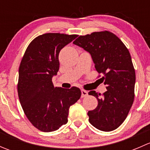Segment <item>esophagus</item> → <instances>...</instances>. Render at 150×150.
Masks as SVG:
<instances>
[{
	"label": "esophagus",
	"mask_w": 150,
	"mask_h": 150,
	"mask_svg": "<svg viewBox=\"0 0 150 150\" xmlns=\"http://www.w3.org/2000/svg\"><path fill=\"white\" fill-rule=\"evenodd\" d=\"M88 96V91L83 89H81V97H86Z\"/></svg>",
	"instance_id": "34e87169"
}]
</instances>
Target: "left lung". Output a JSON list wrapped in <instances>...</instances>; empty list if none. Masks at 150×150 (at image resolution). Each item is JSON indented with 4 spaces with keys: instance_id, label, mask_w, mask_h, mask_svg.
<instances>
[{
    "instance_id": "1",
    "label": "left lung",
    "mask_w": 150,
    "mask_h": 150,
    "mask_svg": "<svg viewBox=\"0 0 150 150\" xmlns=\"http://www.w3.org/2000/svg\"><path fill=\"white\" fill-rule=\"evenodd\" d=\"M91 54L96 70L101 73L107 91L102 95L91 91L98 105L88 111L89 122L97 129L111 131L126 118L134 99L135 69L128 48L113 33L95 32L81 35L73 42Z\"/></svg>"
}]
</instances>
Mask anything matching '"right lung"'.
<instances>
[{
	"label": "right lung",
	"instance_id": "obj_1",
	"mask_svg": "<svg viewBox=\"0 0 150 150\" xmlns=\"http://www.w3.org/2000/svg\"><path fill=\"white\" fill-rule=\"evenodd\" d=\"M77 35L46 33L30 43L19 69L17 90L25 115L40 131L51 132L67 122L69 109L81 98L77 87H54L52 78L59 68L61 49Z\"/></svg>",
	"mask_w": 150,
	"mask_h": 150
}]
</instances>
